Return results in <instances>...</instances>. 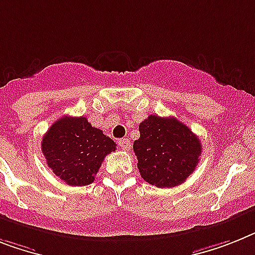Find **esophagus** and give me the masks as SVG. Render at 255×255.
<instances>
[{
    "mask_svg": "<svg viewBox=\"0 0 255 255\" xmlns=\"http://www.w3.org/2000/svg\"><path fill=\"white\" fill-rule=\"evenodd\" d=\"M119 146L123 148V150H130V146H131V142H130L128 138H123V139H119Z\"/></svg>",
    "mask_w": 255,
    "mask_h": 255,
    "instance_id": "esophagus-1",
    "label": "esophagus"
}]
</instances>
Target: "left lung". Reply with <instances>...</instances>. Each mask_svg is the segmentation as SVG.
Returning <instances> with one entry per match:
<instances>
[{"mask_svg": "<svg viewBox=\"0 0 255 255\" xmlns=\"http://www.w3.org/2000/svg\"><path fill=\"white\" fill-rule=\"evenodd\" d=\"M132 144L143 180L159 188H174L194 172L202 153L198 136L174 117L150 115L139 124Z\"/></svg>", "mask_w": 255, "mask_h": 255, "instance_id": "1", "label": "left lung"}]
</instances>
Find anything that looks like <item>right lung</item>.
Wrapping results in <instances>:
<instances>
[{"label": "right lung", "instance_id": "1", "mask_svg": "<svg viewBox=\"0 0 255 255\" xmlns=\"http://www.w3.org/2000/svg\"><path fill=\"white\" fill-rule=\"evenodd\" d=\"M41 151L60 180L70 186H85L94 182L104 157L116 151V143L83 116H64L44 134Z\"/></svg>", "mask_w": 255, "mask_h": 255}]
</instances>
